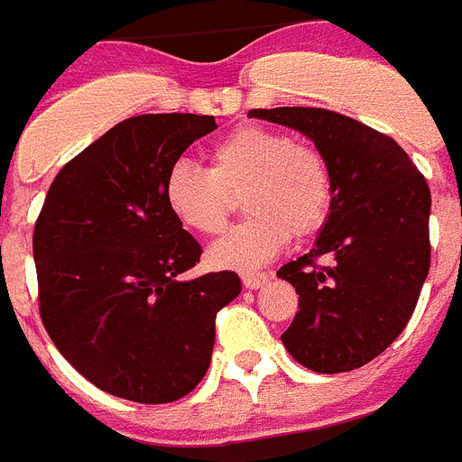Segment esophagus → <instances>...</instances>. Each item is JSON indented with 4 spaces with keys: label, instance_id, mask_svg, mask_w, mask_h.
Returning <instances> with one entry per match:
<instances>
[{
    "label": "esophagus",
    "instance_id": "1",
    "mask_svg": "<svg viewBox=\"0 0 462 462\" xmlns=\"http://www.w3.org/2000/svg\"><path fill=\"white\" fill-rule=\"evenodd\" d=\"M272 279V274H264V272H254V274H243V286L245 289H262L264 283Z\"/></svg>",
    "mask_w": 462,
    "mask_h": 462
}]
</instances>
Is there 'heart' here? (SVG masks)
<instances>
[{
	"label": "heart",
	"instance_id": "obj_1",
	"mask_svg": "<svg viewBox=\"0 0 462 462\" xmlns=\"http://www.w3.org/2000/svg\"><path fill=\"white\" fill-rule=\"evenodd\" d=\"M173 217L195 234L217 236L228 224L236 200L248 219L209 250L219 269L262 267L286 241L317 234L331 212L329 162L308 140L286 131L241 126L214 143L209 169L176 162L164 180Z\"/></svg>",
	"mask_w": 462,
	"mask_h": 462
}]
</instances>
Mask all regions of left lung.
I'll use <instances>...</instances> for the list:
<instances>
[{"instance_id": "obj_1", "label": "left lung", "mask_w": 462, "mask_h": 462, "mask_svg": "<svg viewBox=\"0 0 462 462\" xmlns=\"http://www.w3.org/2000/svg\"><path fill=\"white\" fill-rule=\"evenodd\" d=\"M248 116L308 135L334 183L315 248L276 272L300 295L283 346L312 372L363 367L405 329L430 274V186L396 140L350 116L317 106Z\"/></svg>"}]
</instances>
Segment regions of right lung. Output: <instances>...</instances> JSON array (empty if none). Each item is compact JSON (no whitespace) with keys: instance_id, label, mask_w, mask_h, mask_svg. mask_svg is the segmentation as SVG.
Wrapping results in <instances>:
<instances>
[{"instance_id":"1","label":"right lung","mask_w":462,"mask_h":462,"mask_svg":"<svg viewBox=\"0 0 462 462\" xmlns=\"http://www.w3.org/2000/svg\"><path fill=\"white\" fill-rule=\"evenodd\" d=\"M214 116L121 121L51 180L35 221L40 317L59 353L112 396L171 403L200 383L214 319L241 293L236 272L179 276L202 248L164 198V180Z\"/></svg>"}]
</instances>
